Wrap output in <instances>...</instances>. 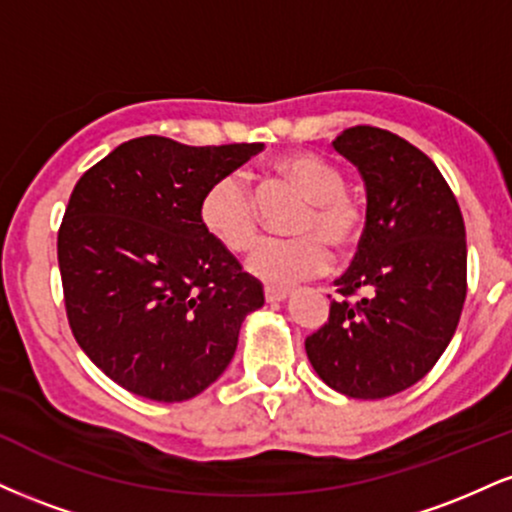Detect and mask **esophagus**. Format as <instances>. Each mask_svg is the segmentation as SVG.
Listing matches in <instances>:
<instances>
[{
	"label": "esophagus",
	"mask_w": 512,
	"mask_h": 512,
	"mask_svg": "<svg viewBox=\"0 0 512 512\" xmlns=\"http://www.w3.org/2000/svg\"><path fill=\"white\" fill-rule=\"evenodd\" d=\"M289 296H291V293L284 291V289H267V291H264V298H267V303H284Z\"/></svg>",
	"instance_id": "34e87169"
}]
</instances>
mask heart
<instances>
[{
    "label": "heart",
    "mask_w": 512,
    "mask_h": 512,
    "mask_svg": "<svg viewBox=\"0 0 512 512\" xmlns=\"http://www.w3.org/2000/svg\"><path fill=\"white\" fill-rule=\"evenodd\" d=\"M274 175L308 199L298 221V240H267L248 257V272L269 289H286L298 281L322 276L332 255H349L361 243L366 211L346 192V175L330 158L313 151H296L274 161ZM204 231L228 252H245L255 245L257 204L240 173L216 178L199 199Z\"/></svg>",
    "instance_id": "b5f03b06"
}]
</instances>
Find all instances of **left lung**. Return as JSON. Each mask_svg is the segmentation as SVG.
Returning <instances> with one entry per match:
<instances>
[{"label": "left lung", "instance_id": "left-lung-1", "mask_svg": "<svg viewBox=\"0 0 512 512\" xmlns=\"http://www.w3.org/2000/svg\"><path fill=\"white\" fill-rule=\"evenodd\" d=\"M332 146L361 173L366 228L334 281L344 298L305 339V354L332 390L383 399L419 383L457 330L467 296L464 221L436 163L407 139L358 125Z\"/></svg>", "mask_w": 512, "mask_h": 512}]
</instances>
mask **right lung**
I'll return each mask as SVG.
<instances>
[{
  "mask_svg": "<svg viewBox=\"0 0 512 512\" xmlns=\"http://www.w3.org/2000/svg\"><path fill=\"white\" fill-rule=\"evenodd\" d=\"M264 144L139 137L81 175L57 236L69 327L134 395L185 402L228 368L262 284L204 231L199 199Z\"/></svg>",
  "mask_w": 512,
  "mask_h": 512,
  "instance_id": "1",
  "label": "right lung"
}]
</instances>
